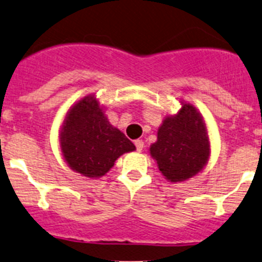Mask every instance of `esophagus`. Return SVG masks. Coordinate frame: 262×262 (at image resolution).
<instances>
[{
    "instance_id": "34e87169",
    "label": "esophagus",
    "mask_w": 262,
    "mask_h": 262,
    "mask_svg": "<svg viewBox=\"0 0 262 262\" xmlns=\"http://www.w3.org/2000/svg\"><path fill=\"white\" fill-rule=\"evenodd\" d=\"M135 146H136L137 151H141L142 147H144V141L142 140H135Z\"/></svg>"
}]
</instances>
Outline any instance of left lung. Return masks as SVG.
Listing matches in <instances>:
<instances>
[{
	"label": "left lung",
	"mask_w": 262,
	"mask_h": 262,
	"mask_svg": "<svg viewBox=\"0 0 262 262\" xmlns=\"http://www.w3.org/2000/svg\"><path fill=\"white\" fill-rule=\"evenodd\" d=\"M149 151L168 182H182L200 173L209 162L210 140L196 107L182 100L181 110L163 120Z\"/></svg>",
	"instance_id": "8db88e82"
}]
</instances>
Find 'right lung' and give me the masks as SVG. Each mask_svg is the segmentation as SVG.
Segmentation results:
<instances>
[{"mask_svg":"<svg viewBox=\"0 0 262 262\" xmlns=\"http://www.w3.org/2000/svg\"><path fill=\"white\" fill-rule=\"evenodd\" d=\"M62 157L74 172L88 178H100L110 172L135 145L111 125L104 108L94 94L77 100L67 111L59 130Z\"/></svg>","mask_w":262,"mask_h":262,"instance_id":"obj_1","label":"right lung"}]
</instances>
